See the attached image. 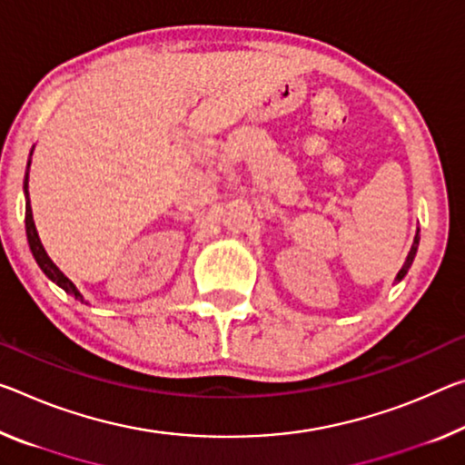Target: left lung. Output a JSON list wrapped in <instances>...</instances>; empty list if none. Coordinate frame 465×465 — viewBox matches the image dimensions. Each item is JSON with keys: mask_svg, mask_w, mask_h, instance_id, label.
Segmentation results:
<instances>
[{"mask_svg": "<svg viewBox=\"0 0 465 465\" xmlns=\"http://www.w3.org/2000/svg\"><path fill=\"white\" fill-rule=\"evenodd\" d=\"M418 244H420V235H418V232H416L414 244H411V248H410V254H408V259H405V262H403V267L400 269V272H397L395 282H401V279H403L405 275H408V269L411 267V262H414V256H416V250H418Z\"/></svg>", "mask_w": 465, "mask_h": 465, "instance_id": "8db88e82", "label": "left lung"}]
</instances>
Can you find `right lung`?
<instances>
[{"mask_svg": "<svg viewBox=\"0 0 465 465\" xmlns=\"http://www.w3.org/2000/svg\"><path fill=\"white\" fill-rule=\"evenodd\" d=\"M33 154V151H31ZM28 167H31V159H28ZM28 167H26V173H25V196H26V217H25V223H26V238H28V246H31V252L35 256L36 264H39L41 271L45 272V275L51 279V282L57 283L62 287L65 293H70V296L76 298L78 302H84L83 293L76 290V285H74L68 277L64 275V272L55 267L54 261L49 259L45 248H43L41 240H39V233H36V227H35V221H33V209H31V201H28Z\"/></svg>", "mask_w": 465, "mask_h": 465, "instance_id": "add662e5", "label": "right lung"}]
</instances>
